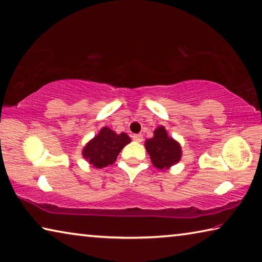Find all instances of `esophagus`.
<instances>
[{"label":"esophagus","instance_id":"esophagus-1","mask_svg":"<svg viewBox=\"0 0 262 262\" xmlns=\"http://www.w3.org/2000/svg\"><path fill=\"white\" fill-rule=\"evenodd\" d=\"M133 140H134L135 142H142L143 136L141 134H135V135H133Z\"/></svg>","mask_w":262,"mask_h":262}]
</instances>
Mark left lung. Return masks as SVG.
<instances>
[{
	"label": "left lung",
	"instance_id": "1",
	"mask_svg": "<svg viewBox=\"0 0 262 262\" xmlns=\"http://www.w3.org/2000/svg\"><path fill=\"white\" fill-rule=\"evenodd\" d=\"M144 147L150 155L152 164L161 170L178 163L182 157L180 143L170 138L163 126L154 130V136L146 141Z\"/></svg>",
	"mask_w": 262,
	"mask_h": 262
}]
</instances>
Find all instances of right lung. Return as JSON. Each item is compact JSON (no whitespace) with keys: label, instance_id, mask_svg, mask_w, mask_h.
<instances>
[{"label":"right lung","instance_id":"right-lung-1","mask_svg":"<svg viewBox=\"0 0 262 262\" xmlns=\"http://www.w3.org/2000/svg\"><path fill=\"white\" fill-rule=\"evenodd\" d=\"M126 133L116 134L108 127L101 128L97 136L90 141L82 149V156L95 168H103L113 164L119 152L130 142Z\"/></svg>","mask_w":262,"mask_h":262}]
</instances>
